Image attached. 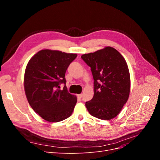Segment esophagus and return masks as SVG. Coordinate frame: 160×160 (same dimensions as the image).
Masks as SVG:
<instances>
[{
  "mask_svg": "<svg viewBox=\"0 0 160 160\" xmlns=\"http://www.w3.org/2000/svg\"><path fill=\"white\" fill-rule=\"evenodd\" d=\"M82 95H82V94H78V95H77V98H79V99H81V98H82Z\"/></svg>",
  "mask_w": 160,
  "mask_h": 160,
  "instance_id": "obj_1",
  "label": "esophagus"
}]
</instances>
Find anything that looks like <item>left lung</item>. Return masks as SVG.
<instances>
[{
	"mask_svg": "<svg viewBox=\"0 0 160 160\" xmlns=\"http://www.w3.org/2000/svg\"><path fill=\"white\" fill-rule=\"evenodd\" d=\"M81 59L91 67L94 79V95L85 103L87 109L95 118L112 119L129 98L130 75L126 61L111 47L84 54Z\"/></svg>",
	"mask_w": 160,
	"mask_h": 160,
	"instance_id": "8db88e82",
	"label": "left lung"
}]
</instances>
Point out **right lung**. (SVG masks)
<instances>
[{
    "label": "right lung",
    "mask_w": 160,
    "mask_h": 160,
    "mask_svg": "<svg viewBox=\"0 0 160 160\" xmlns=\"http://www.w3.org/2000/svg\"><path fill=\"white\" fill-rule=\"evenodd\" d=\"M77 55L59 51H38L27 65L24 88L32 109L47 122H59L71 115L77 97L69 93L66 85L65 72Z\"/></svg>",
    "instance_id": "add662e5"
}]
</instances>
